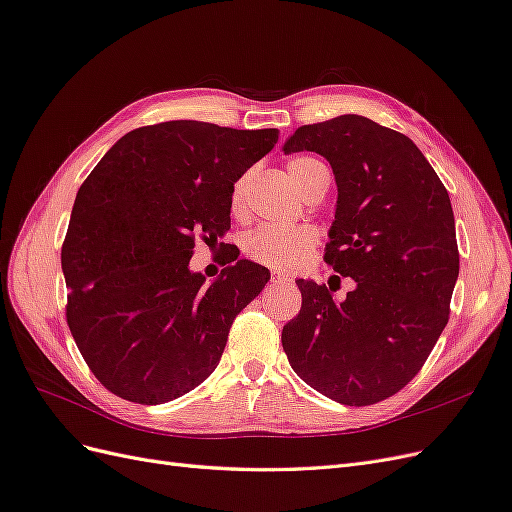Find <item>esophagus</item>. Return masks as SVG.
<instances>
[{"label":"esophagus","mask_w":512,"mask_h":512,"mask_svg":"<svg viewBox=\"0 0 512 512\" xmlns=\"http://www.w3.org/2000/svg\"><path fill=\"white\" fill-rule=\"evenodd\" d=\"M271 282H273V284H286V282H290V275H288V273H282V271H273Z\"/></svg>","instance_id":"34e87169"}]
</instances>
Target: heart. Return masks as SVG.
I'll use <instances>...</instances> for the list:
<instances>
[{
  "mask_svg": "<svg viewBox=\"0 0 512 512\" xmlns=\"http://www.w3.org/2000/svg\"><path fill=\"white\" fill-rule=\"evenodd\" d=\"M320 168H324V166L316 158L299 156V158H292L288 162V175H290L292 183L299 188V192L305 194L309 183H312L314 175ZM247 183H250V173L243 175L235 185H232L230 211H232V215H237V218H243V213H245ZM316 243H318V235L314 228L260 226L245 237L243 250H245L247 258L258 262V265H265V267L277 269V271H294V269L303 267L309 260Z\"/></svg>",
  "mask_w": 512,
  "mask_h": 512,
  "instance_id": "heart-1",
  "label": "heart"
}]
</instances>
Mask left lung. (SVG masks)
<instances>
[{"label":"left lung","mask_w":512,"mask_h":512,"mask_svg":"<svg viewBox=\"0 0 512 512\" xmlns=\"http://www.w3.org/2000/svg\"><path fill=\"white\" fill-rule=\"evenodd\" d=\"M333 168L335 220L324 260L352 277L342 303L297 280L303 305L282 331L297 376L344 406H371L421 371L448 322L459 275L455 218L436 170L406 134L361 115L301 126L284 153Z\"/></svg>","instance_id":"1"}]
</instances>
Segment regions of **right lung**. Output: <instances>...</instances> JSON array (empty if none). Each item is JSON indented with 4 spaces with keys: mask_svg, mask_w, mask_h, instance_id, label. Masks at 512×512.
<instances>
[{
    "mask_svg": "<svg viewBox=\"0 0 512 512\" xmlns=\"http://www.w3.org/2000/svg\"><path fill=\"white\" fill-rule=\"evenodd\" d=\"M275 128L164 121L121 136L76 194L64 247L66 318L108 391L156 406L218 367L232 320L269 269L230 256L218 280L190 271L196 239L230 228V192L277 143Z\"/></svg>",
    "mask_w": 512,
    "mask_h": 512,
    "instance_id": "add662e5",
    "label": "right lung"
}]
</instances>
